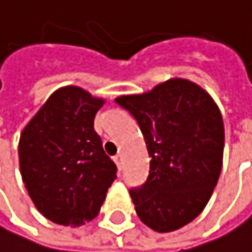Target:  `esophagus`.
<instances>
[{"mask_svg": "<svg viewBox=\"0 0 252 252\" xmlns=\"http://www.w3.org/2000/svg\"><path fill=\"white\" fill-rule=\"evenodd\" d=\"M113 160H115V163H116L118 169H121V168H122V154H116V156L113 157Z\"/></svg>", "mask_w": 252, "mask_h": 252, "instance_id": "1", "label": "esophagus"}]
</instances>
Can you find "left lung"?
<instances>
[{
    "mask_svg": "<svg viewBox=\"0 0 252 252\" xmlns=\"http://www.w3.org/2000/svg\"><path fill=\"white\" fill-rule=\"evenodd\" d=\"M116 102L137 121L151 157L145 185L130 190L139 219L157 233L188 225L207 206L220 175L225 133L219 107L185 78Z\"/></svg>",
    "mask_w": 252,
    "mask_h": 252,
    "instance_id": "8db88e82",
    "label": "left lung"
}]
</instances>
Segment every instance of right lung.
Segmentation results:
<instances>
[{
	"label": "right lung",
	"instance_id": "1",
	"mask_svg": "<svg viewBox=\"0 0 252 252\" xmlns=\"http://www.w3.org/2000/svg\"><path fill=\"white\" fill-rule=\"evenodd\" d=\"M105 101L78 86L57 89L25 125L19 168L36 209L60 225L92 220L116 178V164L94 130Z\"/></svg>",
	"mask_w": 252,
	"mask_h": 252
}]
</instances>
